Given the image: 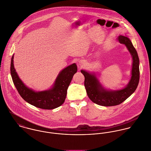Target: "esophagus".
<instances>
[{
  "mask_svg": "<svg viewBox=\"0 0 151 151\" xmlns=\"http://www.w3.org/2000/svg\"><path fill=\"white\" fill-rule=\"evenodd\" d=\"M78 64H79L81 66H83V65L85 64V62H84L83 61H82V60H80V61L79 62Z\"/></svg>",
  "mask_w": 151,
  "mask_h": 151,
  "instance_id": "esophagus-1",
  "label": "esophagus"
}]
</instances>
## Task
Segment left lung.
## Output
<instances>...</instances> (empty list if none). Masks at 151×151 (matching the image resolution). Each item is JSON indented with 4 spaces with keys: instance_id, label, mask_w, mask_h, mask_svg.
Wrapping results in <instances>:
<instances>
[{
    "instance_id": "left-lung-1",
    "label": "left lung",
    "mask_w": 151,
    "mask_h": 151,
    "mask_svg": "<svg viewBox=\"0 0 151 151\" xmlns=\"http://www.w3.org/2000/svg\"><path fill=\"white\" fill-rule=\"evenodd\" d=\"M117 40L126 46L132 59L131 76L127 86L119 90L107 89L100 83L94 72L81 70V73L85 76V87L88 97L93 103L100 106H113L120 104L135 91L138 85L139 60L137 52L127 36L121 35Z\"/></svg>"
}]
</instances>
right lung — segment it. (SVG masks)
Instances as JSON below:
<instances>
[{
    "mask_svg": "<svg viewBox=\"0 0 151 151\" xmlns=\"http://www.w3.org/2000/svg\"><path fill=\"white\" fill-rule=\"evenodd\" d=\"M14 54L11 60L12 78L20 95L31 105L45 110H51L61 106L66 99L67 89L78 68L75 63L63 69L59 73L52 87L47 90L34 91L28 88L20 79L14 66Z\"/></svg>",
    "mask_w": 151,
    "mask_h": 151,
    "instance_id": "add662e5",
    "label": "right lung"
}]
</instances>
